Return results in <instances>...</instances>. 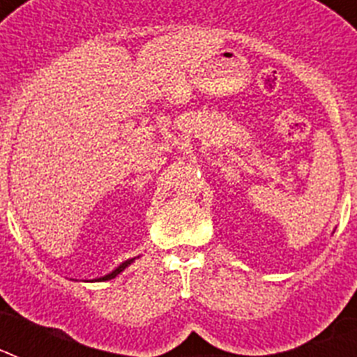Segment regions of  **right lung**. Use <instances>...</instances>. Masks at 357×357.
I'll return each instance as SVG.
<instances>
[{
  "mask_svg": "<svg viewBox=\"0 0 357 357\" xmlns=\"http://www.w3.org/2000/svg\"><path fill=\"white\" fill-rule=\"evenodd\" d=\"M137 257H139V255H137ZM137 257H132V259L123 261V263L119 264V266H116L114 270H112V272H110V273H107V275H103V277H98V279H93V280H94V282H102V280H110V279H114V277H118L119 273H121L123 270H125V268L130 266V264L134 263V261L137 259ZM93 280H91V282H93Z\"/></svg>",
  "mask_w": 357,
  "mask_h": 357,
  "instance_id": "add662e5",
  "label": "right lung"
}]
</instances>
